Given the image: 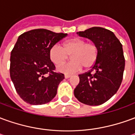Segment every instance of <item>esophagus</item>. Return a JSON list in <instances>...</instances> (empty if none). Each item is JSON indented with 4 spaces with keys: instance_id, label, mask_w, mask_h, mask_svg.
I'll list each match as a JSON object with an SVG mask.
<instances>
[{
    "instance_id": "obj_1",
    "label": "esophagus",
    "mask_w": 135,
    "mask_h": 135,
    "mask_svg": "<svg viewBox=\"0 0 135 135\" xmlns=\"http://www.w3.org/2000/svg\"><path fill=\"white\" fill-rule=\"evenodd\" d=\"M64 77L66 78V79H68V78H69V77H71L70 75H67V74H65Z\"/></svg>"
}]
</instances>
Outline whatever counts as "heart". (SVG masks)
<instances>
[{"mask_svg":"<svg viewBox=\"0 0 135 135\" xmlns=\"http://www.w3.org/2000/svg\"><path fill=\"white\" fill-rule=\"evenodd\" d=\"M69 56L71 61L59 66L57 70L65 74H74L80 71L82 67L88 69L93 66L98 57V48L94 43L74 37L64 42L62 47L54 45L49 50L50 61L56 66L64 63Z\"/></svg>","mask_w":135,"mask_h":135,"instance_id":"1","label":"heart"}]
</instances>
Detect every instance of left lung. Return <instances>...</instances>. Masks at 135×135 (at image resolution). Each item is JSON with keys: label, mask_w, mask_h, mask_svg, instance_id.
Listing matches in <instances>:
<instances>
[{"label": "left lung", "mask_w": 135, "mask_h": 135, "mask_svg": "<svg viewBox=\"0 0 135 135\" xmlns=\"http://www.w3.org/2000/svg\"><path fill=\"white\" fill-rule=\"evenodd\" d=\"M90 39L98 48V57L88 72L79 74V83L74 90L79 102L99 105L116 93L121 85L125 60L122 45L111 31L94 27L76 32Z\"/></svg>", "instance_id": "left-lung-1"}]
</instances>
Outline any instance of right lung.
<instances>
[{"label":"right lung","instance_id":"1","mask_svg":"<svg viewBox=\"0 0 135 135\" xmlns=\"http://www.w3.org/2000/svg\"><path fill=\"white\" fill-rule=\"evenodd\" d=\"M66 35L36 29L18 37L11 53L10 76L24 101L31 105L45 104L56 95L64 75L54 71L55 66L49 58V50Z\"/></svg>","mask_w":135,"mask_h":135}]
</instances>
